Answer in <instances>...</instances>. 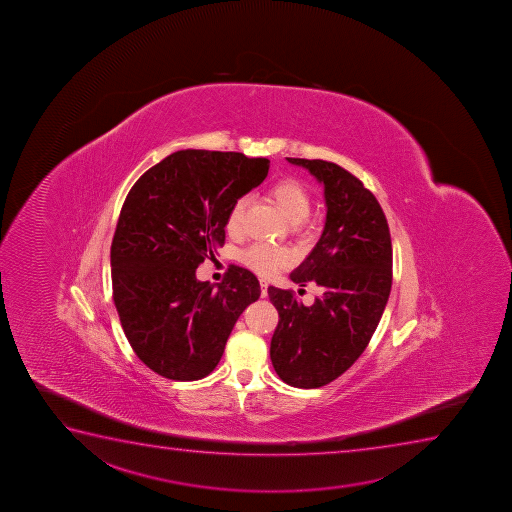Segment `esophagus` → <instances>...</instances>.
Here are the masks:
<instances>
[{
    "mask_svg": "<svg viewBox=\"0 0 512 512\" xmlns=\"http://www.w3.org/2000/svg\"><path fill=\"white\" fill-rule=\"evenodd\" d=\"M267 288H269V283H267V281H260V296H262V298L267 296Z\"/></svg>",
    "mask_w": 512,
    "mask_h": 512,
    "instance_id": "1",
    "label": "esophagus"
}]
</instances>
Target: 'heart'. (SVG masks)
Segmentation results:
<instances>
[{
	"instance_id": "1",
	"label": "heart",
	"mask_w": 512,
	"mask_h": 512,
	"mask_svg": "<svg viewBox=\"0 0 512 512\" xmlns=\"http://www.w3.org/2000/svg\"><path fill=\"white\" fill-rule=\"evenodd\" d=\"M269 197L279 207L289 223H301L310 214V197L307 188L293 178L279 180L269 188ZM247 197H240L231 205L226 217V229L229 235H240L243 229V217L247 209ZM240 260L248 269L260 276H274L276 272L293 262V253L286 248L271 247L264 243H253L240 253Z\"/></svg>"
}]
</instances>
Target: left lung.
Masks as SVG:
<instances>
[{"instance_id": "left-lung-1", "label": "left lung", "mask_w": 512, "mask_h": 512, "mask_svg": "<svg viewBox=\"0 0 512 512\" xmlns=\"http://www.w3.org/2000/svg\"><path fill=\"white\" fill-rule=\"evenodd\" d=\"M324 185L325 226L307 259L289 274L322 288L305 307L293 291L269 286L279 322L271 360L286 384L317 389L343 375L365 351L391 295L389 224L356 176L322 159L286 157Z\"/></svg>"}]
</instances>
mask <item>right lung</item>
<instances>
[{"label": "right lung", "mask_w": 512, "mask_h": 512, "mask_svg": "<svg viewBox=\"0 0 512 512\" xmlns=\"http://www.w3.org/2000/svg\"><path fill=\"white\" fill-rule=\"evenodd\" d=\"M269 159L240 152H173L135 181L111 243L113 300L135 355L171 380L217 367L259 279L229 265L223 283L195 271L223 247L231 205L269 173Z\"/></svg>", "instance_id": "obj_1"}]
</instances>
